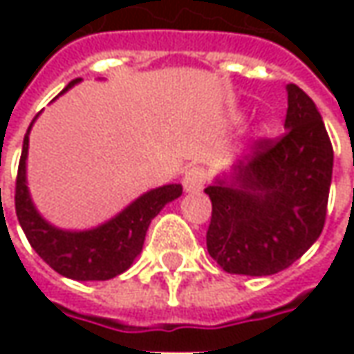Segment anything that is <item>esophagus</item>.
I'll return each instance as SVG.
<instances>
[{"label": "esophagus", "instance_id": "esophagus-1", "mask_svg": "<svg viewBox=\"0 0 354 354\" xmlns=\"http://www.w3.org/2000/svg\"><path fill=\"white\" fill-rule=\"evenodd\" d=\"M205 181H207V171L203 167H191L183 177L185 191L187 193H198V191H203Z\"/></svg>", "mask_w": 354, "mask_h": 354}]
</instances>
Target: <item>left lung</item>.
<instances>
[{
  "instance_id": "1",
  "label": "left lung",
  "mask_w": 354,
  "mask_h": 354,
  "mask_svg": "<svg viewBox=\"0 0 354 354\" xmlns=\"http://www.w3.org/2000/svg\"><path fill=\"white\" fill-rule=\"evenodd\" d=\"M286 133L254 142L228 177L205 189L212 216L207 250L228 274L272 276L319 238L333 175V145L313 100L288 84Z\"/></svg>"
}]
</instances>
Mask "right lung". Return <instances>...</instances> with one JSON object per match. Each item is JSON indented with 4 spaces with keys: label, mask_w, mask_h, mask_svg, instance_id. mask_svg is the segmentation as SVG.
I'll return each instance as SVG.
<instances>
[{
    "label": "right lung",
    "mask_w": 354,
    "mask_h": 354,
    "mask_svg": "<svg viewBox=\"0 0 354 354\" xmlns=\"http://www.w3.org/2000/svg\"><path fill=\"white\" fill-rule=\"evenodd\" d=\"M73 80L62 92L75 86ZM61 92V94H62ZM37 116L33 118V122ZM31 122V126H33ZM23 140L17 181H15V212L19 225L33 250L61 276L78 281H102L126 272L143 248L149 223L167 203L181 197V185H163L138 197L108 223L90 230H61L48 225L35 209L25 175L29 149V131Z\"/></svg>",
    "instance_id": "add662e5"
}]
</instances>
